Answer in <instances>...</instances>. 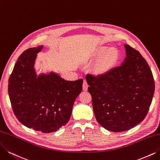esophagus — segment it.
Listing matches in <instances>:
<instances>
[{
	"instance_id": "esophagus-1",
	"label": "esophagus",
	"mask_w": 160,
	"mask_h": 160,
	"mask_svg": "<svg viewBox=\"0 0 160 160\" xmlns=\"http://www.w3.org/2000/svg\"><path fill=\"white\" fill-rule=\"evenodd\" d=\"M88 87V83H87V81L85 79V80L83 81V84H82V89H83L84 91H87Z\"/></svg>"
}]
</instances>
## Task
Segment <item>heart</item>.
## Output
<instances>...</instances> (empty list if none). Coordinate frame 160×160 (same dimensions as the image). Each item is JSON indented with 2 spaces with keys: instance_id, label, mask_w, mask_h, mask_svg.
Wrapping results in <instances>:
<instances>
[{
  "instance_id": "b5f03b06",
  "label": "heart",
  "mask_w": 160,
  "mask_h": 160,
  "mask_svg": "<svg viewBox=\"0 0 160 160\" xmlns=\"http://www.w3.org/2000/svg\"><path fill=\"white\" fill-rule=\"evenodd\" d=\"M97 56H102L94 67L95 72L104 73L113 68L118 60V54L116 50L108 48H101L97 52Z\"/></svg>"
}]
</instances>
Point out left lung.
<instances>
[{
    "label": "left lung",
    "mask_w": 160,
    "mask_h": 160,
    "mask_svg": "<svg viewBox=\"0 0 160 160\" xmlns=\"http://www.w3.org/2000/svg\"><path fill=\"white\" fill-rule=\"evenodd\" d=\"M122 65L105 73H88L86 80L95 118L112 132L128 131L144 120L155 90L151 69L138 50L125 44Z\"/></svg>",
    "instance_id": "obj_1"
}]
</instances>
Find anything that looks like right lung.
<instances>
[{"label": "right lung", "instance_id": "add662e5", "mask_svg": "<svg viewBox=\"0 0 160 160\" xmlns=\"http://www.w3.org/2000/svg\"><path fill=\"white\" fill-rule=\"evenodd\" d=\"M42 48H30L20 56L9 78L8 88L12 110L19 121L28 128L48 133L68 122L83 80L66 81L52 73L37 77L33 65Z\"/></svg>", "mask_w": 160, "mask_h": 160}]
</instances>
